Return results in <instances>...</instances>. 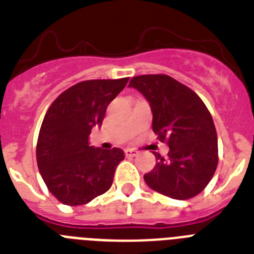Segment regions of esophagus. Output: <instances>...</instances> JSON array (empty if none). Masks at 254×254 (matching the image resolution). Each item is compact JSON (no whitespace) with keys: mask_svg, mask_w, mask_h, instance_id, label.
<instances>
[{"mask_svg":"<svg viewBox=\"0 0 254 254\" xmlns=\"http://www.w3.org/2000/svg\"><path fill=\"white\" fill-rule=\"evenodd\" d=\"M138 155V151L135 150H131V148H127L125 150V156L127 157H134Z\"/></svg>","mask_w":254,"mask_h":254,"instance_id":"obj_1","label":"esophagus"}]
</instances>
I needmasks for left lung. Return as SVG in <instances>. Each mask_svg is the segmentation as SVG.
Segmentation results:
<instances>
[{"instance_id": "8db88e82", "label": "left lung", "mask_w": 254, "mask_h": 254, "mask_svg": "<svg viewBox=\"0 0 254 254\" xmlns=\"http://www.w3.org/2000/svg\"><path fill=\"white\" fill-rule=\"evenodd\" d=\"M150 102L152 130L169 146L144 181L157 192L187 200L210 182L218 164V142L212 115L195 91L168 74H142L130 80Z\"/></svg>"}]
</instances>
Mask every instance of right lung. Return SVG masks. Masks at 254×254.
Here are the masks:
<instances>
[{"label": "right lung", "instance_id": "right-lung-1", "mask_svg": "<svg viewBox=\"0 0 254 254\" xmlns=\"http://www.w3.org/2000/svg\"><path fill=\"white\" fill-rule=\"evenodd\" d=\"M129 77L86 80L68 87L49 107L38 133L36 159L42 180L65 205H84L110 190L125 155L89 146L94 125H102L108 104Z\"/></svg>", "mask_w": 254, "mask_h": 254}]
</instances>
